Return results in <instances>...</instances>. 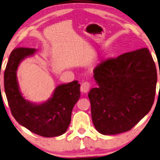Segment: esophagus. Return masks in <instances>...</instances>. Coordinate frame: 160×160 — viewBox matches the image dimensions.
I'll return each mask as SVG.
<instances>
[{
    "mask_svg": "<svg viewBox=\"0 0 160 160\" xmlns=\"http://www.w3.org/2000/svg\"><path fill=\"white\" fill-rule=\"evenodd\" d=\"M90 87H91V84H90V83L89 82H84L82 83V85H81V90H82V92L86 93V92L89 91Z\"/></svg>",
    "mask_w": 160,
    "mask_h": 160,
    "instance_id": "obj_1",
    "label": "esophagus"
}]
</instances>
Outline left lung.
Wrapping results in <instances>:
<instances>
[{
    "instance_id": "8db88e82",
    "label": "left lung",
    "mask_w": 160,
    "mask_h": 160,
    "mask_svg": "<svg viewBox=\"0 0 160 160\" xmlns=\"http://www.w3.org/2000/svg\"><path fill=\"white\" fill-rule=\"evenodd\" d=\"M99 87L88 94L97 131L113 135L130 131L153 105L157 69L147 48L104 60L94 69Z\"/></svg>"
}]
</instances>
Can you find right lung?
<instances>
[{"label":"right lung","instance_id":"add662e5","mask_svg":"<svg viewBox=\"0 0 160 160\" xmlns=\"http://www.w3.org/2000/svg\"><path fill=\"white\" fill-rule=\"evenodd\" d=\"M35 51L34 48L18 47L11 52L4 72L7 100L16 120L32 133L44 137L61 136L70 125L73 108L80 97V84L74 81L59 85L52 98L41 105L25 100L18 89L17 70L21 61Z\"/></svg>","mask_w":160,"mask_h":160}]
</instances>
